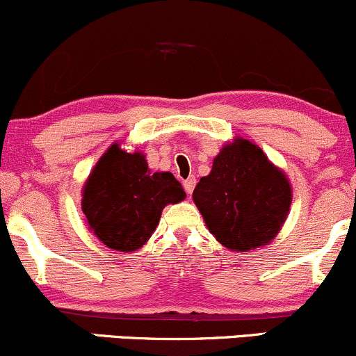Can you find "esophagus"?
Returning a JSON list of instances; mask_svg holds the SVG:
<instances>
[{"instance_id":"1","label":"esophagus","mask_w":356,"mask_h":356,"mask_svg":"<svg viewBox=\"0 0 356 356\" xmlns=\"http://www.w3.org/2000/svg\"><path fill=\"white\" fill-rule=\"evenodd\" d=\"M194 187H195V179L194 177H189V179H186V181H184V189H186V192L187 194H192V191H194Z\"/></svg>"}]
</instances>
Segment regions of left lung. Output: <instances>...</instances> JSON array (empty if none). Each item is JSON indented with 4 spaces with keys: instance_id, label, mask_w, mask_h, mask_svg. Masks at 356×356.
Wrapping results in <instances>:
<instances>
[{
    "instance_id": "1",
    "label": "left lung",
    "mask_w": 356,
    "mask_h": 356,
    "mask_svg": "<svg viewBox=\"0 0 356 356\" xmlns=\"http://www.w3.org/2000/svg\"><path fill=\"white\" fill-rule=\"evenodd\" d=\"M291 197L283 170L246 138L224 145L211 174L192 192L211 234L222 246L241 252L266 246L276 238Z\"/></svg>"
}]
</instances>
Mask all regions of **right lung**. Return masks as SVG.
Listing matches in <instances>:
<instances>
[{
    "mask_svg": "<svg viewBox=\"0 0 356 356\" xmlns=\"http://www.w3.org/2000/svg\"><path fill=\"white\" fill-rule=\"evenodd\" d=\"M81 195L90 229L105 246L122 252L144 246L167 204L186 199L172 174L150 172L144 154H129L118 144L102 155Z\"/></svg>",
    "mask_w": 356,
    "mask_h": 356,
    "instance_id": "right-lung-1",
    "label": "right lung"
}]
</instances>
